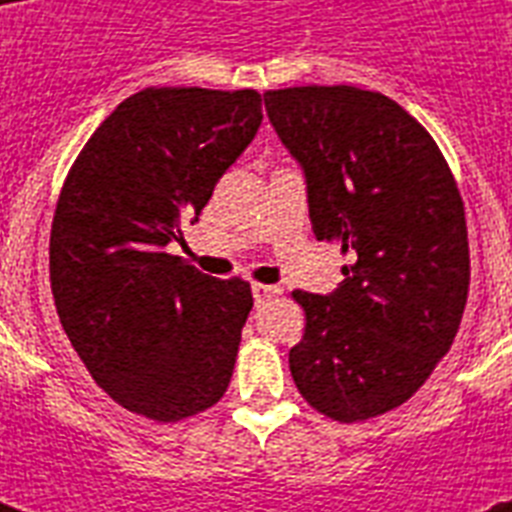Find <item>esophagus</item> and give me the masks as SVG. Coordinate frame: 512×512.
<instances>
[{
	"mask_svg": "<svg viewBox=\"0 0 512 512\" xmlns=\"http://www.w3.org/2000/svg\"><path fill=\"white\" fill-rule=\"evenodd\" d=\"M281 289L271 287V284H252V297H255V305H265L273 297H279Z\"/></svg>",
	"mask_w": 512,
	"mask_h": 512,
	"instance_id": "1",
	"label": "esophagus"
}]
</instances>
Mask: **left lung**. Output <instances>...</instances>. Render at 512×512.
I'll return each mask as SVG.
<instances>
[{
    "mask_svg": "<svg viewBox=\"0 0 512 512\" xmlns=\"http://www.w3.org/2000/svg\"><path fill=\"white\" fill-rule=\"evenodd\" d=\"M263 100L303 170L316 239L353 260L335 292H295L305 335L289 369L313 409L369 420L412 398L460 329L470 284L460 191L428 130L380 92L313 84Z\"/></svg>",
    "mask_w": 512,
    "mask_h": 512,
    "instance_id": "obj_1",
    "label": "left lung"
}]
</instances>
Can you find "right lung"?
Listing matches in <instances>:
<instances>
[{
    "label": "right lung",
    "instance_id": "1",
    "mask_svg": "<svg viewBox=\"0 0 512 512\" xmlns=\"http://www.w3.org/2000/svg\"><path fill=\"white\" fill-rule=\"evenodd\" d=\"M263 122L255 90L148 87L119 103L66 177L50 236L60 324L100 388L175 422L223 398L252 289L170 255Z\"/></svg>",
    "mask_w": 512,
    "mask_h": 512
}]
</instances>
